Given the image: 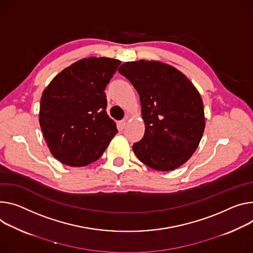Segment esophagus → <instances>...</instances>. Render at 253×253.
<instances>
[{
	"mask_svg": "<svg viewBox=\"0 0 253 253\" xmlns=\"http://www.w3.org/2000/svg\"><path fill=\"white\" fill-rule=\"evenodd\" d=\"M118 126L121 130H123L125 127H126V120H121L119 123H118Z\"/></svg>",
	"mask_w": 253,
	"mask_h": 253,
	"instance_id": "obj_1",
	"label": "esophagus"
}]
</instances>
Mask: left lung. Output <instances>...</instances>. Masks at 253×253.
Here are the masks:
<instances>
[{"instance_id":"obj_1","label":"left lung","mask_w":253,"mask_h":253,"mask_svg":"<svg viewBox=\"0 0 253 253\" xmlns=\"http://www.w3.org/2000/svg\"><path fill=\"white\" fill-rule=\"evenodd\" d=\"M118 72L140 98L145 132L132 146L137 158L160 171L185 164L205 129L203 101L195 85L174 67L159 61L125 62Z\"/></svg>"}]
</instances>
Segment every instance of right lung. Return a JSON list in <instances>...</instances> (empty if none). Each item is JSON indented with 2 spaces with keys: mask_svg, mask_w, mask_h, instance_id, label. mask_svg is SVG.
Instances as JSON below:
<instances>
[{
  "mask_svg": "<svg viewBox=\"0 0 253 253\" xmlns=\"http://www.w3.org/2000/svg\"><path fill=\"white\" fill-rule=\"evenodd\" d=\"M121 61L83 58L58 74L44 89L39 123L51 154L70 167L96 162L118 133L108 116L105 88Z\"/></svg>",
  "mask_w": 253,
  "mask_h": 253,
  "instance_id": "add662e5",
  "label": "right lung"
}]
</instances>
